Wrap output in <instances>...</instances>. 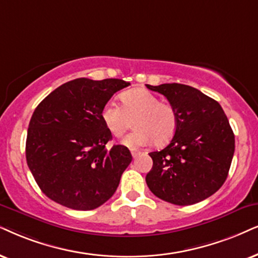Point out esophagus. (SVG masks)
Segmentation results:
<instances>
[{"label":"esophagus","instance_id":"obj_1","mask_svg":"<svg viewBox=\"0 0 258 258\" xmlns=\"http://www.w3.org/2000/svg\"><path fill=\"white\" fill-rule=\"evenodd\" d=\"M131 153H132V157H133V158H137L142 152L138 151V150H132Z\"/></svg>","mask_w":258,"mask_h":258}]
</instances>
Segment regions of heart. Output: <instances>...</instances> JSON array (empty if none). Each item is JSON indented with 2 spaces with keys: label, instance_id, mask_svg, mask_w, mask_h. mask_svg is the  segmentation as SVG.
<instances>
[{
  "label": "heart",
  "instance_id": "b5f03b06",
  "mask_svg": "<svg viewBox=\"0 0 258 258\" xmlns=\"http://www.w3.org/2000/svg\"><path fill=\"white\" fill-rule=\"evenodd\" d=\"M121 107L108 101L101 109V120L110 135L120 138L131 126L135 131L122 140L128 148L145 146L152 142L156 145L167 144L177 128V113L169 103L159 102L151 91L137 88L123 91L119 96Z\"/></svg>",
  "mask_w": 258,
  "mask_h": 258
}]
</instances>
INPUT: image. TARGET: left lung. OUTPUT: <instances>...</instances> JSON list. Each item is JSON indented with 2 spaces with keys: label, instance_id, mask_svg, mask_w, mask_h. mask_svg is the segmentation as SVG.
<instances>
[{
  "label": "left lung",
  "instance_id": "obj_1",
  "mask_svg": "<svg viewBox=\"0 0 258 258\" xmlns=\"http://www.w3.org/2000/svg\"><path fill=\"white\" fill-rule=\"evenodd\" d=\"M177 113V128L167 148L150 152V190L162 200L188 206L210 198L224 184L234 152V135L216 100L180 83L150 86Z\"/></svg>",
  "mask_w": 258,
  "mask_h": 258
}]
</instances>
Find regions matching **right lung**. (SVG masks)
Listing matches in <instances>:
<instances>
[{
  "instance_id": "obj_1",
  "label": "right lung",
  "mask_w": 258,
  "mask_h": 258,
  "mask_svg": "<svg viewBox=\"0 0 258 258\" xmlns=\"http://www.w3.org/2000/svg\"><path fill=\"white\" fill-rule=\"evenodd\" d=\"M128 86L118 78H76L54 89L35 108L26 159L39 188L51 200L90 211L115 193L132 155L123 145L106 149L112 135L101 120V109Z\"/></svg>"
}]
</instances>
